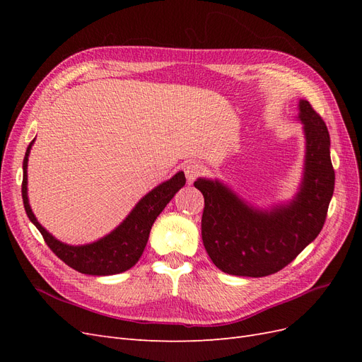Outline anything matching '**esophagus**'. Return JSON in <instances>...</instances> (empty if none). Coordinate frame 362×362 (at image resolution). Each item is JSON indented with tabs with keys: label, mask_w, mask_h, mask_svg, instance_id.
<instances>
[{
	"label": "esophagus",
	"mask_w": 362,
	"mask_h": 362,
	"mask_svg": "<svg viewBox=\"0 0 362 362\" xmlns=\"http://www.w3.org/2000/svg\"><path fill=\"white\" fill-rule=\"evenodd\" d=\"M206 172L205 166L201 163H196V161H189L187 164L184 166V173H185V178L192 184L196 178L202 177V175Z\"/></svg>",
	"instance_id": "34e87169"
}]
</instances>
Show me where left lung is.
Here are the masks:
<instances>
[{
  "label": "left lung",
  "mask_w": 362,
  "mask_h": 362,
  "mask_svg": "<svg viewBox=\"0 0 362 362\" xmlns=\"http://www.w3.org/2000/svg\"><path fill=\"white\" fill-rule=\"evenodd\" d=\"M305 166L294 198L270 210L245 202L218 180L199 178L205 199L202 242L208 257L229 275L261 278L276 273L320 234L334 194L335 172L326 124L311 104L299 101Z\"/></svg>",
  "instance_id": "8db88e82"
}]
</instances>
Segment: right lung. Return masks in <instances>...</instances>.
I'll list each match as a JSON object with an SVG mask.
<instances>
[{
    "instance_id": "add662e5",
    "label": "right lung",
    "mask_w": 362,
    "mask_h": 362,
    "mask_svg": "<svg viewBox=\"0 0 362 362\" xmlns=\"http://www.w3.org/2000/svg\"><path fill=\"white\" fill-rule=\"evenodd\" d=\"M33 144H35V140L28 145L23 163V201L28 218L33 222V225L39 229L49 249L64 262V264H68L76 272L84 273V275H116V273H122L133 267L141 257V254H144L151 228L154 225L156 218L164 210V206L170 202L175 193L181 187H184V172L175 173L170 180L161 182L154 190H151L148 194H145L144 198L136 204L133 210H131V213L125 217V221L117 228H115L110 234H107L105 237L96 240V242L89 245L71 246L66 243H62L60 240L52 237L47 229L37 222L36 216L31 211L27 194V166Z\"/></svg>"
}]
</instances>
